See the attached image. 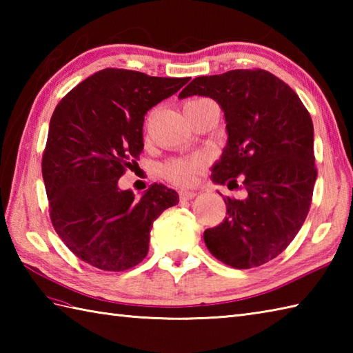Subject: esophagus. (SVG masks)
I'll use <instances>...</instances> for the list:
<instances>
[{"label": "esophagus", "instance_id": "esophagus-1", "mask_svg": "<svg viewBox=\"0 0 353 353\" xmlns=\"http://www.w3.org/2000/svg\"><path fill=\"white\" fill-rule=\"evenodd\" d=\"M197 196L196 191H186V190H182L181 192H179V197H181V200H191Z\"/></svg>", "mask_w": 353, "mask_h": 353}]
</instances>
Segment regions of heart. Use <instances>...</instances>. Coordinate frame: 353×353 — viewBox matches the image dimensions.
<instances>
[{"mask_svg": "<svg viewBox=\"0 0 353 353\" xmlns=\"http://www.w3.org/2000/svg\"><path fill=\"white\" fill-rule=\"evenodd\" d=\"M206 100H192L185 104V108L194 106V104L203 103ZM205 165L203 157H191V159H179L167 165L165 168V176H167L171 182L177 185H192L197 181V174Z\"/></svg>", "mask_w": 353, "mask_h": 353, "instance_id": "heart-1", "label": "heart"}]
</instances>
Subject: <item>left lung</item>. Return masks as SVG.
I'll return each mask as SVG.
<instances>
[{"label":"left lung","mask_w":353,"mask_h":353,"mask_svg":"<svg viewBox=\"0 0 353 353\" xmlns=\"http://www.w3.org/2000/svg\"><path fill=\"white\" fill-rule=\"evenodd\" d=\"M201 95L220 104L228 144L211 179L229 188L241 181L245 199H224L228 216L206 229L208 250L235 268L265 264L301 230L312 200L311 115L292 89L264 70H234L194 79L179 99Z\"/></svg>","instance_id":"obj_1"}]
</instances>
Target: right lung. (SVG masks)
I'll return each mask as SVG.
<instances>
[{"instance_id": "right-lung-1", "label": "right lung", "mask_w": 353, "mask_h": 353, "mask_svg": "<svg viewBox=\"0 0 353 353\" xmlns=\"http://www.w3.org/2000/svg\"><path fill=\"white\" fill-rule=\"evenodd\" d=\"M190 77H150L106 68L66 94L52 112L42 177L50 216L66 247L86 264L129 270L147 256L150 230L176 191L154 183L134 197L118 181L144 148L147 110Z\"/></svg>"}]
</instances>
